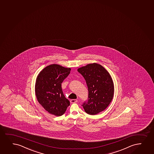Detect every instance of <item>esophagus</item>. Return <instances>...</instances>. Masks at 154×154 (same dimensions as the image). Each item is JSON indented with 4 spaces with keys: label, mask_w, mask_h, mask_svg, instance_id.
Returning a JSON list of instances; mask_svg holds the SVG:
<instances>
[{
    "label": "esophagus",
    "mask_w": 154,
    "mask_h": 154,
    "mask_svg": "<svg viewBox=\"0 0 154 154\" xmlns=\"http://www.w3.org/2000/svg\"><path fill=\"white\" fill-rule=\"evenodd\" d=\"M77 102V100H76V99H72V100H70V102L72 103H76Z\"/></svg>",
    "instance_id": "esophagus-1"
}]
</instances>
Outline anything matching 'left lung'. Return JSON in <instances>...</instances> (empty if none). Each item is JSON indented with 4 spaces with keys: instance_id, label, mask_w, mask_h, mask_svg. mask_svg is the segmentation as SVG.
<instances>
[{
    "instance_id": "obj_1",
    "label": "left lung",
    "mask_w": 154,
    "mask_h": 154,
    "mask_svg": "<svg viewBox=\"0 0 154 154\" xmlns=\"http://www.w3.org/2000/svg\"><path fill=\"white\" fill-rule=\"evenodd\" d=\"M77 70L85 78L89 91L88 101L82 106L87 114H99L112 101L114 92L112 78L104 67L97 63L89 64Z\"/></svg>"
}]
</instances>
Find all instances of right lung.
Returning a JSON list of instances; mask_svg holds the SVG:
<instances>
[{
	"label": "right lung",
	"instance_id": "right-lung-1",
	"mask_svg": "<svg viewBox=\"0 0 154 154\" xmlns=\"http://www.w3.org/2000/svg\"><path fill=\"white\" fill-rule=\"evenodd\" d=\"M71 69L60 65L51 64L38 74L35 84L37 101L50 114L62 116L70 102L65 97L61 84L70 73Z\"/></svg>",
	"mask_w": 154,
	"mask_h": 154
}]
</instances>
